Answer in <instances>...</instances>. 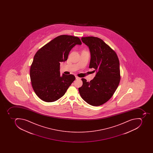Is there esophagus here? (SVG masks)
Listing matches in <instances>:
<instances>
[{"instance_id": "esophagus-1", "label": "esophagus", "mask_w": 153, "mask_h": 153, "mask_svg": "<svg viewBox=\"0 0 153 153\" xmlns=\"http://www.w3.org/2000/svg\"><path fill=\"white\" fill-rule=\"evenodd\" d=\"M76 79H80V77H78L77 76H76Z\"/></svg>"}]
</instances>
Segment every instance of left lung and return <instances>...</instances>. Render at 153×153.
Wrapping results in <instances>:
<instances>
[{
	"instance_id": "8db88e82",
	"label": "left lung",
	"mask_w": 153,
	"mask_h": 153,
	"mask_svg": "<svg viewBox=\"0 0 153 153\" xmlns=\"http://www.w3.org/2000/svg\"><path fill=\"white\" fill-rule=\"evenodd\" d=\"M81 40L90 50L89 68L95 69L97 74L90 82L82 78L83 85L78 90L86 102L99 106L112 97L119 84V60L114 51L101 39L90 36L82 37Z\"/></svg>"
}]
</instances>
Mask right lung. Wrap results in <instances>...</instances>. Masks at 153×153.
Here are the masks:
<instances>
[{
  "label": "right lung",
  "mask_w": 153,
  "mask_h": 153,
  "mask_svg": "<svg viewBox=\"0 0 153 153\" xmlns=\"http://www.w3.org/2000/svg\"><path fill=\"white\" fill-rule=\"evenodd\" d=\"M81 44L77 37L60 35L36 52L30 74L34 91L40 99L51 102L65 95L76 77L71 74L61 76L60 63L68 60L74 46Z\"/></svg>",
  "instance_id": "1"
}]
</instances>
